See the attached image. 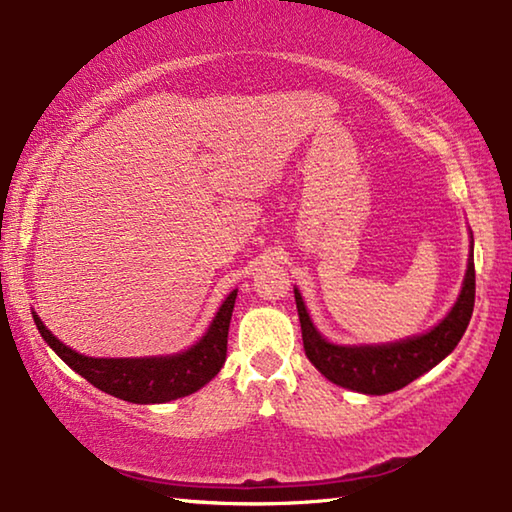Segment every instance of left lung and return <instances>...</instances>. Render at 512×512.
I'll use <instances>...</instances> for the list:
<instances>
[{
    "label": "left lung",
    "mask_w": 512,
    "mask_h": 512,
    "mask_svg": "<svg viewBox=\"0 0 512 512\" xmlns=\"http://www.w3.org/2000/svg\"><path fill=\"white\" fill-rule=\"evenodd\" d=\"M300 330H303L305 355L323 376L335 385H342L362 394H389L396 392L421 373L431 371L437 362H442L460 337L465 335L474 312L476 296V271H474V248L469 257L465 285L453 305V310L444 316L440 326L421 337L405 339V342L387 346H335L323 339L312 326L307 316L305 303L298 289H294Z\"/></svg>",
    "instance_id": "left-lung-1"
}]
</instances>
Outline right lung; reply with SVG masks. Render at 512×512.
<instances>
[{"mask_svg":"<svg viewBox=\"0 0 512 512\" xmlns=\"http://www.w3.org/2000/svg\"><path fill=\"white\" fill-rule=\"evenodd\" d=\"M234 300H237V291H232L225 298L207 335L189 351L170 355V358H86V355H79L66 344H61L38 319V314H34V321L45 342L52 346V351L97 389L129 403H166L198 392L221 371L227 355V330H230Z\"/></svg>","mask_w":512,"mask_h":512,"instance_id":"add662e5","label":"right lung"}]
</instances>
